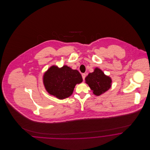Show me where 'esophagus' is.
<instances>
[{"instance_id": "34e87169", "label": "esophagus", "mask_w": 150, "mask_h": 150, "mask_svg": "<svg viewBox=\"0 0 150 150\" xmlns=\"http://www.w3.org/2000/svg\"><path fill=\"white\" fill-rule=\"evenodd\" d=\"M82 78H83V80H84V79L86 78V74H82Z\"/></svg>"}]
</instances>
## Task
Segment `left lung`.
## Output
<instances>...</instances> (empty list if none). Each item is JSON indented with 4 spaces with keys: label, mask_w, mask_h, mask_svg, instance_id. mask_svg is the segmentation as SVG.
Masks as SVG:
<instances>
[{
    "label": "left lung",
    "mask_w": 150,
    "mask_h": 150,
    "mask_svg": "<svg viewBox=\"0 0 150 150\" xmlns=\"http://www.w3.org/2000/svg\"><path fill=\"white\" fill-rule=\"evenodd\" d=\"M85 80L86 83L96 96H98L106 92L111 86V78L106 76L98 67L95 68L93 72L89 73Z\"/></svg>",
    "instance_id": "obj_1"
}]
</instances>
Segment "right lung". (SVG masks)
Returning <instances> with one entry per match:
<instances>
[{
	"label": "right lung",
	"instance_id": "add662e5",
	"mask_svg": "<svg viewBox=\"0 0 150 150\" xmlns=\"http://www.w3.org/2000/svg\"><path fill=\"white\" fill-rule=\"evenodd\" d=\"M80 72L64 65L61 68L52 66L43 75V83L46 91L59 100L71 95L77 84L82 82Z\"/></svg>",
	"mask_w": 150,
	"mask_h": 150
}]
</instances>
